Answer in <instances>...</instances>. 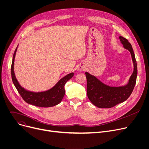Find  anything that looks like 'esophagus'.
<instances>
[{
  "instance_id": "obj_1",
  "label": "esophagus",
  "mask_w": 149,
  "mask_h": 149,
  "mask_svg": "<svg viewBox=\"0 0 149 149\" xmlns=\"http://www.w3.org/2000/svg\"><path fill=\"white\" fill-rule=\"evenodd\" d=\"M84 69V68H83V67H81V66H80L78 68V70H80V71H83Z\"/></svg>"
}]
</instances>
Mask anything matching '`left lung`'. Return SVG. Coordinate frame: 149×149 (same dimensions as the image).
Returning a JSON list of instances; mask_svg holds the SVG:
<instances>
[{
    "label": "left lung",
    "instance_id": "1",
    "mask_svg": "<svg viewBox=\"0 0 149 149\" xmlns=\"http://www.w3.org/2000/svg\"><path fill=\"white\" fill-rule=\"evenodd\" d=\"M125 48L130 52L134 63V72L128 84L122 87H110L101 82L95 77L86 72L87 78V95L91 102L102 108H111L125 101L131 95L136 80L137 65L131 44L123 36L119 37Z\"/></svg>",
    "mask_w": 149,
    "mask_h": 149
}]
</instances>
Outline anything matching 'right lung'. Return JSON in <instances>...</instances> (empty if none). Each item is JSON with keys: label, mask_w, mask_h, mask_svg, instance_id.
I'll list each match as a JSON object with an SVG mask.
<instances>
[{"label": "right lung", "mask_w": 149, "mask_h": 149, "mask_svg": "<svg viewBox=\"0 0 149 149\" xmlns=\"http://www.w3.org/2000/svg\"><path fill=\"white\" fill-rule=\"evenodd\" d=\"M17 48V47L14 52L11 65L12 80L17 90L24 101L29 104L40 107H50L58 104L62 101L65 94V85L66 83L74 76V73L66 75L59 80L52 88L47 91L38 93L27 91L19 84L14 72V63Z\"/></svg>", "instance_id": "1"}]
</instances>
